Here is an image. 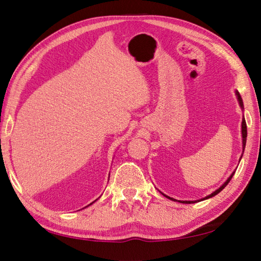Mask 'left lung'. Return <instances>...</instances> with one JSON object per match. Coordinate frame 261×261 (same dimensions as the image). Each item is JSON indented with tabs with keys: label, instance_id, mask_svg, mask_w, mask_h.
<instances>
[{
	"label": "left lung",
	"instance_id": "1",
	"mask_svg": "<svg viewBox=\"0 0 261 261\" xmlns=\"http://www.w3.org/2000/svg\"><path fill=\"white\" fill-rule=\"evenodd\" d=\"M235 94H236V97H238V100H239V103H240V106H241V108L242 109H244V105H243V100H242V97H241V94H240V92L236 90L235 91ZM242 137H243V152H244V149H245V145H246V137H247V126H246V121H245V118H243V121H242ZM242 156H243V154H242ZM242 156H241V159H242ZM234 173L235 172H233L232 174H231V176L228 177L225 181H224V184L222 185V186H220L218 189H216L215 192H213L212 194H210V195H208L207 197H204V198H202V199H199V200H194V201H185V200H178L179 202H181V203H195V202H197V201H201V200H204V199H208V198H211V197H213V196H216L217 194H219L221 191H222V189L230 183V180H231V178L233 177V175H234ZM164 197H167V198H169V199H171V200H176V199H174V198H171V197H169V196H167V195H164L163 193H161Z\"/></svg>",
	"mask_w": 261,
	"mask_h": 261
}]
</instances>
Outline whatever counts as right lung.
Instances as JSON below:
<instances>
[{
	"label": "right lung",
	"mask_w": 261,
	"mask_h": 261,
	"mask_svg": "<svg viewBox=\"0 0 261 261\" xmlns=\"http://www.w3.org/2000/svg\"><path fill=\"white\" fill-rule=\"evenodd\" d=\"M96 200H97V199H96ZM96 200H94V201H96ZM94 201H92V202H94ZM92 202H91L90 204H92ZM90 204H88V206H90ZM85 208H86V207H85Z\"/></svg>",
	"instance_id": "right-lung-1"
}]
</instances>
